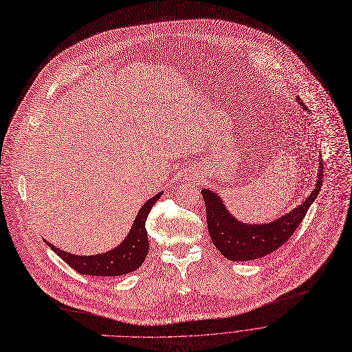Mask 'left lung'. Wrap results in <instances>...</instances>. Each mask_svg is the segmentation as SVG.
I'll use <instances>...</instances> for the list:
<instances>
[{
	"instance_id": "obj_1",
	"label": "left lung",
	"mask_w": 352,
	"mask_h": 352,
	"mask_svg": "<svg viewBox=\"0 0 352 352\" xmlns=\"http://www.w3.org/2000/svg\"><path fill=\"white\" fill-rule=\"evenodd\" d=\"M298 102L300 100L298 97ZM305 108V105H302ZM323 164L318 163L317 182L310 195L289 213L271 223L247 225L233 217L221 198L210 189L201 194L206 206V223L210 239L221 255L232 261H251L278 250L299 228L307 209L317 198L323 185Z\"/></svg>"
}]
</instances>
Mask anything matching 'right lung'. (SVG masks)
Masks as SVG:
<instances>
[{
    "mask_svg": "<svg viewBox=\"0 0 352 352\" xmlns=\"http://www.w3.org/2000/svg\"><path fill=\"white\" fill-rule=\"evenodd\" d=\"M162 195L163 192H158L140 208L129 234L126 236V239L118 247L104 254L76 255L54 247L46 240L45 241L63 261H66L73 270L82 275L119 276L133 272L144 263L147 257L148 239L146 232V220L153 205Z\"/></svg>",
    "mask_w": 352,
    "mask_h": 352,
    "instance_id": "1",
    "label": "right lung"
}]
</instances>
